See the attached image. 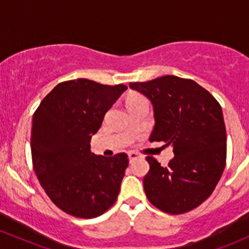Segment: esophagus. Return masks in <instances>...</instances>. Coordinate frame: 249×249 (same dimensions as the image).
Masks as SVG:
<instances>
[{"mask_svg":"<svg viewBox=\"0 0 249 249\" xmlns=\"http://www.w3.org/2000/svg\"><path fill=\"white\" fill-rule=\"evenodd\" d=\"M127 155H129V160H130V162L135 161V160H137L138 158H141L140 154L136 153V151H130V153L127 154Z\"/></svg>","mask_w":249,"mask_h":249,"instance_id":"esophagus-1","label":"esophagus"}]
</instances>
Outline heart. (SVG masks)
I'll list each match as a JSON object with an SVG mask.
<instances>
[{
	"label": "heart",
	"instance_id": "b5f03b06",
	"mask_svg": "<svg viewBox=\"0 0 249 249\" xmlns=\"http://www.w3.org/2000/svg\"><path fill=\"white\" fill-rule=\"evenodd\" d=\"M143 96L142 95H140V94H131V95L129 96V98H127V100H126V104L127 103H132V101H138V100H143Z\"/></svg>",
	"mask_w": 249,
	"mask_h": 249
}]
</instances>
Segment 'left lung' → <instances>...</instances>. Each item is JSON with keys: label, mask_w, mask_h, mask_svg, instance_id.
Here are the masks:
<instances>
[{"label": "left lung", "mask_w": 249, "mask_h": 249, "mask_svg": "<svg viewBox=\"0 0 249 249\" xmlns=\"http://www.w3.org/2000/svg\"><path fill=\"white\" fill-rule=\"evenodd\" d=\"M154 107L150 142L173 145L174 158L162 167L146 156L143 179L149 201L171 214L185 213L208 199L226 167L227 133L222 107L205 88L173 75L148 82H131Z\"/></svg>", "instance_id": "left-lung-1"}]
</instances>
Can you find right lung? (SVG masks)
I'll list each match as a JSON object with an SVG mask.
<instances>
[{
	"mask_svg": "<svg viewBox=\"0 0 249 249\" xmlns=\"http://www.w3.org/2000/svg\"><path fill=\"white\" fill-rule=\"evenodd\" d=\"M127 89L87 80L61 82L33 114L31 151L36 175L52 203L78 218H94L116 203L129 159L90 151L106 112Z\"/></svg>",
	"mask_w": 249,
	"mask_h": 249,
	"instance_id": "add662e5",
	"label": "right lung"
}]
</instances>
